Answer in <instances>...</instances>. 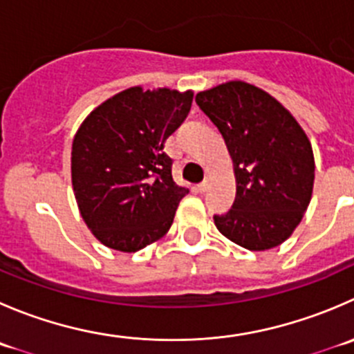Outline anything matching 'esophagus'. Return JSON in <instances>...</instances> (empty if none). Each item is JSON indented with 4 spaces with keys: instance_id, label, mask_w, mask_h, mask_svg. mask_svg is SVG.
<instances>
[{
    "instance_id": "esophagus-1",
    "label": "esophagus",
    "mask_w": 354,
    "mask_h": 354,
    "mask_svg": "<svg viewBox=\"0 0 354 354\" xmlns=\"http://www.w3.org/2000/svg\"><path fill=\"white\" fill-rule=\"evenodd\" d=\"M209 187H211V178H205L201 185H198V190L201 192H207Z\"/></svg>"
}]
</instances>
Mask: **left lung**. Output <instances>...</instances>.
Instances as JSON below:
<instances>
[{
	"instance_id": "1",
	"label": "left lung",
	"mask_w": 354,
	"mask_h": 354,
	"mask_svg": "<svg viewBox=\"0 0 354 354\" xmlns=\"http://www.w3.org/2000/svg\"><path fill=\"white\" fill-rule=\"evenodd\" d=\"M195 102L214 122L233 160L236 195L214 225L249 250L286 242L303 219L315 181L306 133L279 100L257 86L230 81L197 93Z\"/></svg>"
}]
</instances>
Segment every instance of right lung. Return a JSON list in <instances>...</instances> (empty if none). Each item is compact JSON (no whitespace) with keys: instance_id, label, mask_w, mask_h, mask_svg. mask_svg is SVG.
Here are the masks:
<instances>
[{"instance_id":"add662e5","label":"right lung","mask_w":354,"mask_h":354,"mask_svg":"<svg viewBox=\"0 0 354 354\" xmlns=\"http://www.w3.org/2000/svg\"><path fill=\"white\" fill-rule=\"evenodd\" d=\"M192 91L128 88L98 105L72 142L79 212L104 245L136 252L167 233L188 188L171 174L166 140L180 128Z\"/></svg>"}]
</instances>
